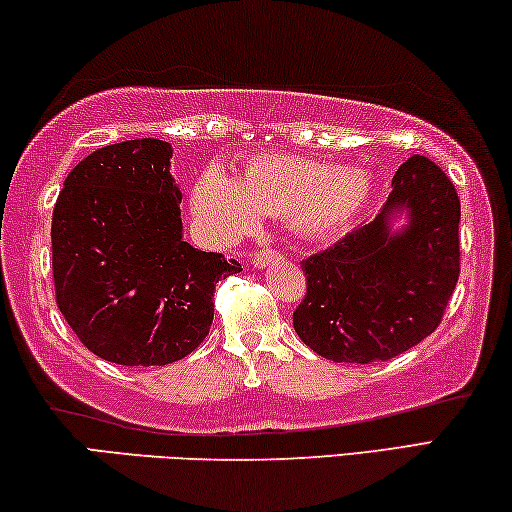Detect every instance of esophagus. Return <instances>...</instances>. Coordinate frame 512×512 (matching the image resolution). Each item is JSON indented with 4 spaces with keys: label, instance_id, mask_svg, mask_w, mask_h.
Here are the masks:
<instances>
[{
    "label": "esophagus",
    "instance_id": "34e87169",
    "mask_svg": "<svg viewBox=\"0 0 512 512\" xmlns=\"http://www.w3.org/2000/svg\"><path fill=\"white\" fill-rule=\"evenodd\" d=\"M276 261H281V254L274 249H261V251H254V254H251V265L254 267H267Z\"/></svg>",
    "mask_w": 512,
    "mask_h": 512
}]
</instances>
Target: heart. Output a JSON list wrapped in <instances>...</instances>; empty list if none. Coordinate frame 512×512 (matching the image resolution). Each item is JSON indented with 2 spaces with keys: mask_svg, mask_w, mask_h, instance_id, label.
<instances>
[{
  "mask_svg": "<svg viewBox=\"0 0 512 512\" xmlns=\"http://www.w3.org/2000/svg\"><path fill=\"white\" fill-rule=\"evenodd\" d=\"M374 192L370 172L311 158L263 154L249 158L242 177L208 165L192 183V213L215 245H233L261 224V215L288 217L306 238L345 231Z\"/></svg>",
  "mask_w": 512,
  "mask_h": 512,
  "instance_id": "heart-1",
  "label": "heart"
}]
</instances>
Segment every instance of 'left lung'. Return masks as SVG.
Instances as JSON below:
<instances>
[{"instance_id": "8db88e82", "label": "left lung", "mask_w": 512, "mask_h": 512, "mask_svg": "<svg viewBox=\"0 0 512 512\" xmlns=\"http://www.w3.org/2000/svg\"><path fill=\"white\" fill-rule=\"evenodd\" d=\"M407 222L394 229L396 217ZM460 199L447 174L410 156L372 222L301 261L306 295L292 315L304 345L333 363L404 354L442 320L460 274Z\"/></svg>"}]
</instances>
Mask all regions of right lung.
Masks as SVG:
<instances>
[{
  "instance_id": "add662e5",
  "label": "right lung",
  "mask_w": 512,
  "mask_h": 512,
  "mask_svg": "<svg viewBox=\"0 0 512 512\" xmlns=\"http://www.w3.org/2000/svg\"><path fill=\"white\" fill-rule=\"evenodd\" d=\"M172 145L142 138L92 152L52 217L56 304L92 354L115 365L186 358L213 322L217 281L238 261L183 240Z\"/></svg>"
}]
</instances>
